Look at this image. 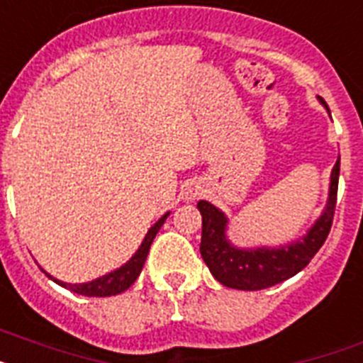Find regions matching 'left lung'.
<instances>
[{"label": "left lung", "instance_id": "1", "mask_svg": "<svg viewBox=\"0 0 363 363\" xmlns=\"http://www.w3.org/2000/svg\"><path fill=\"white\" fill-rule=\"evenodd\" d=\"M321 103L325 105L323 99ZM337 181H340V158L332 169L330 194H328L327 208L321 218L313 223L304 238L279 249L233 247L225 238L227 218L223 212H219L214 205H210L206 201H199L197 208L203 216L199 251L210 273L227 288L245 291L271 288L282 280L297 275L301 269L308 266L330 233L334 210H336Z\"/></svg>", "mask_w": 363, "mask_h": 363}]
</instances>
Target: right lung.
I'll return each instance as SVG.
<instances>
[{
  "instance_id": "obj_1",
  "label": "right lung",
  "mask_w": 363,
  "mask_h": 363,
  "mask_svg": "<svg viewBox=\"0 0 363 363\" xmlns=\"http://www.w3.org/2000/svg\"><path fill=\"white\" fill-rule=\"evenodd\" d=\"M167 216L169 214H164L153 227L149 228L144 242H142V245H140V249L136 251L135 257L130 258L125 266H121L120 269L112 271L108 275L99 277V279L92 280V282H84V284H66L62 280L53 279V277L48 275V273H45V275L50 277V279H53L55 282L62 286V288H69V290L75 291V294L86 295V297H111V295L121 294V291L127 290L129 286L135 284V280L138 279L140 271L144 267L145 258H147L149 255V249H151V243H153L155 236H157V233L164 225Z\"/></svg>"
}]
</instances>
